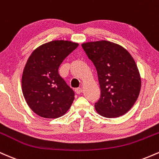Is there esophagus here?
Masks as SVG:
<instances>
[{
  "label": "esophagus",
  "mask_w": 159,
  "mask_h": 159,
  "mask_svg": "<svg viewBox=\"0 0 159 159\" xmlns=\"http://www.w3.org/2000/svg\"><path fill=\"white\" fill-rule=\"evenodd\" d=\"M75 93L77 94H80L82 92V89L81 88V87H78V88L75 89Z\"/></svg>",
  "instance_id": "34e87169"
}]
</instances>
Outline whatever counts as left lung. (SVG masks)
Listing matches in <instances>:
<instances>
[{
  "label": "left lung",
  "instance_id": "obj_1",
  "mask_svg": "<svg viewBox=\"0 0 159 159\" xmlns=\"http://www.w3.org/2000/svg\"><path fill=\"white\" fill-rule=\"evenodd\" d=\"M81 45L97 71L101 96L96 111L107 118L125 114L138 99L141 86L133 57L121 45L105 40Z\"/></svg>",
  "mask_w": 159,
  "mask_h": 159
}]
</instances>
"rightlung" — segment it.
<instances>
[{
	"label": "right lung",
	"mask_w": 159,
	"mask_h": 159,
	"mask_svg": "<svg viewBox=\"0 0 159 159\" xmlns=\"http://www.w3.org/2000/svg\"><path fill=\"white\" fill-rule=\"evenodd\" d=\"M78 43L54 40L40 45L29 57L21 87L27 105L44 118H57L66 113L75 98L73 90L58 73V69Z\"/></svg>",
	"instance_id": "right-lung-1"
}]
</instances>
